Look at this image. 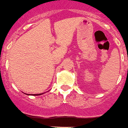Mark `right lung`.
Segmentation results:
<instances>
[{
  "instance_id": "right-lung-1",
  "label": "right lung",
  "mask_w": 128,
  "mask_h": 128,
  "mask_svg": "<svg viewBox=\"0 0 128 128\" xmlns=\"http://www.w3.org/2000/svg\"><path fill=\"white\" fill-rule=\"evenodd\" d=\"M41 94H34V96H35V95H36V96H38V95H41Z\"/></svg>"
}]
</instances>
